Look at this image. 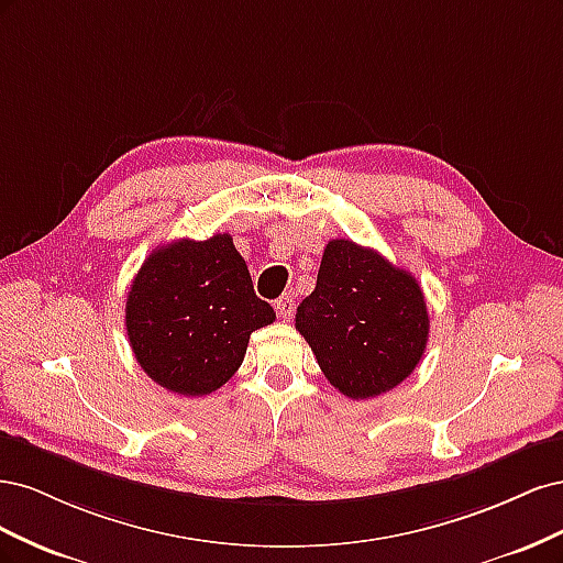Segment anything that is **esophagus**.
<instances>
[{"instance_id": "1", "label": "esophagus", "mask_w": 563, "mask_h": 563, "mask_svg": "<svg viewBox=\"0 0 563 563\" xmlns=\"http://www.w3.org/2000/svg\"><path fill=\"white\" fill-rule=\"evenodd\" d=\"M275 310H277L279 319L291 321V319H294V312H296V300H294V296H282V298L275 302Z\"/></svg>"}]
</instances>
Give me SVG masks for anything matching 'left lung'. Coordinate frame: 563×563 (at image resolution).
I'll return each mask as SVG.
<instances>
[{"mask_svg":"<svg viewBox=\"0 0 563 563\" xmlns=\"http://www.w3.org/2000/svg\"><path fill=\"white\" fill-rule=\"evenodd\" d=\"M296 329L338 391L371 399L411 376L428 347L430 317L411 272L378 251L333 240L314 291L298 305Z\"/></svg>","mask_w":563,"mask_h":563,"instance_id":"1","label":"left lung"}]
</instances>
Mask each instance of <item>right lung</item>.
<instances>
[{
    "label": "right lung",
    "instance_id": "right-lung-1",
    "mask_svg": "<svg viewBox=\"0 0 563 563\" xmlns=\"http://www.w3.org/2000/svg\"><path fill=\"white\" fill-rule=\"evenodd\" d=\"M275 319V310L253 294L230 234L157 246L126 298L135 360L180 397H203L225 385L244 362L251 333Z\"/></svg>",
    "mask_w": 563,
    "mask_h": 563
}]
</instances>
